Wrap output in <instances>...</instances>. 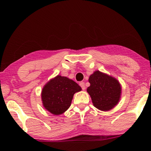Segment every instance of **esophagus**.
I'll use <instances>...</instances> for the list:
<instances>
[{
    "label": "esophagus",
    "mask_w": 151,
    "mask_h": 151,
    "mask_svg": "<svg viewBox=\"0 0 151 151\" xmlns=\"http://www.w3.org/2000/svg\"><path fill=\"white\" fill-rule=\"evenodd\" d=\"M79 85L81 86V88L83 90H85V83L84 82H81L80 83H79Z\"/></svg>",
    "instance_id": "obj_1"
}]
</instances>
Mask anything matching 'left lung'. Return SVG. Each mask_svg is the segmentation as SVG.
Wrapping results in <instances>:
<instances>
[{"instance_id":"1","label":"left lung","mask_w":151,"mask_h":151,"mask_svg":"<svg viewBox=\"0 0 151 151\" xmlns=\"http://www.w3.org/2000/svg\"><path fill=\"white\" fill-rule=\"evenodd\" d=\"M90 86L86 91L94 107L102 111L113 109L121 99L122 87L116 78L95 70L88 78Z\"/></svg>"}]
</instances>
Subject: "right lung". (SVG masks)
Masks as SVG:
<instances>
[{
	"instance_id": "right-lung-1",
	"label": "right lung",
	"mask_w": 151,
	"mask_h": 151,
	"mask_svg": "<svg viewBox=\"0 0 151 151\" xmlns=\"http://www.w3.org/2000/svg\"><path fill=\"white\" fill-rule=\"evenodd\" d=\"M82 88L66 76L57 75L45 84L41 91L44 108L54 115H60L70 106L74 94Z\"/></svg>"
}]
</instances>
